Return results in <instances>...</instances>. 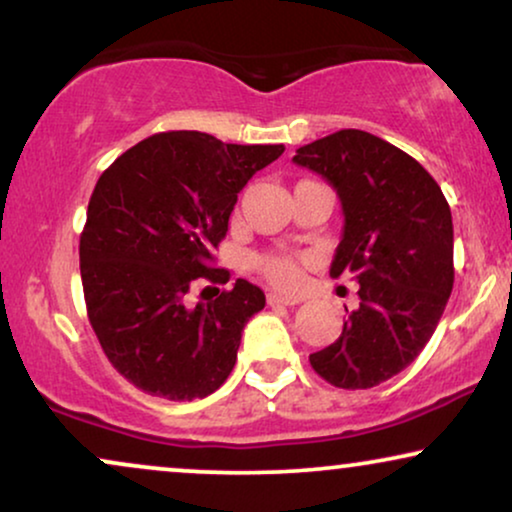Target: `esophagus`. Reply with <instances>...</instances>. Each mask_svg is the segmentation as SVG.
<instances>
[{
    "instance_id": "34e87169",
    "label": "esophagus",
    "mask_w": 512,
    "mask_h": 512,
    "mask_svg": "<svg viewBox=\"0 0 512 512\" xmlns=\"http://www.w3.org/2000/svg\"><path fill=\"white\" fill-rule=\"evenodd\" d=\"M300 296H284V293H268V305H298Z\"/></svg>"
}]
</instances>
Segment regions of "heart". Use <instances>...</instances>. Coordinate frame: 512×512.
Returning a JSON list of instances; mask_svg holds the SVG:
<instances>
[{"mask_svg":"<svg viewBox=\"0 0 512 512\" xmlns=\"http://www.w3.org/2000/svg\"><path fill=\"white\" fill-rule=\"evenodd\" d=\"M254 265L277 286H296L300 282V265L289 256H258L254 258Z\"/></svg>","mask_w":512,"mask_h":512,"instance_id":"heart-1","label":"heart"}]
</instances>
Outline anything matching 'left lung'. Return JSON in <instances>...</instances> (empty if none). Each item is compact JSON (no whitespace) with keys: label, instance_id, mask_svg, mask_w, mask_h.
<instances>
[{"label":"left lung","instance_id":"1","mask_svg":"<svg viewBox=\"0 0 512 512\" xmlns=\"http://www.w3.org/2000/svg\"><path fill=\"white\" fill-rule=\"evenodd\" d=\"M293 163L338 193L345 226L331 277L359 282V307L310 363L333 387H377L417 359L443 317L454 284L450 205L415 158L363 130L300 146Z\"/></svg>","mask_w":512,"mask_h":512}]
</instances>
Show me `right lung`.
Instances as JSON below:
<instances>
[{"label":"right lung","instance_id":"1","mask_svg":"<svg viewBox=\"0 0 512 512\" xmlns=\"http://www.w3.org/2000/svg\"><path fill=\"white\" fill-rule=\"evenodd\" d=\"M282 153L284 144L174 130L135 144L97 179L79 244L83 296L104 354L137 389L193 401L228 380L265 293L237 279L193 305L191 291L230 279L209 265L212 249L226 237L237 193Z\"/></svg>","mask_w":512,"mask_h":512}]
</instances>
